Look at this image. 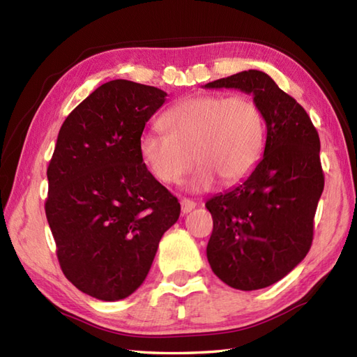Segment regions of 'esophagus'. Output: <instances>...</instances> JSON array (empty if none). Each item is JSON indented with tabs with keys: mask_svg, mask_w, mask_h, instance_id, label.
Wrapping results in <instances>:
<instances>
[{
	"mask_svg": "<svg viewBox=\"0 0 357 357\" xmlns=\"http://www.w3.org/2000/svg\"><path fill=\"white\" fill-rule=\"evenodd\" d=\"M196 207V202H193L192 199H181V211H183V215L190 213V211Z\"/></svg>",
	"mask_w": 357,
	"mask_h": 357,
	"instance_id": "1",
	"label": "esophagus"
}]
</instances>
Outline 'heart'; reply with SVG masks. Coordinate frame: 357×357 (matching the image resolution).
I'll return each mask as SVG.
<instances>
[{"label": "heart", "instance_id": "heart-1", "mask_svg": "<svg viewBox=\"0 0 357 357\" xmlns=\"http://www.w3.org/2000/svg\"><path fill=\"white\" fill-rule=\"evenodd\" d=\"M161 127L167 135H141L139 155L155 179L167 185L178 184L195 159L201 165L187 183L190 190H207L218 178L224 184L239 183L264 151V115L245 95L185 96L164 113Z\"/></svg>", "mask_w": 357, "mask_h": 357}]
</instances>
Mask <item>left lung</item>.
Returning <instances> with one entry per match:
<instances>
[{
	"mask_svg": "<svg viewBox=\"0 0 357 357\" xmlns=\"http://www.w3.org/2000/svg\"><path fill=\"white\" fill-rule=\"evenodd\" d=\"M204 87L252 93L267 126L264 156L253 172L206 204L213 218L211 270L236 290H259L287 276L312 247L324 190L319 135L304 107L261 70Z\"/></svg>",
	"mask_w": 357,
	"mask_h": 357,
	"instance_id": "left-lung-1",
	"label": "left lung"
}]
</instances>
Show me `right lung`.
Segmentation results:
<instances>
[{
	"label": "right lung",
	"instance_id": "obj_1",
	"mask_svg": "<svg viewBox=\"0 0 357 357\" xmlns=\"http://www.w3.org/2000/svg\"><path fill=\"white\" fill-rule=\"evenodd\" d=\"M165 96L151 86L109 81L73 109L58 133L45 216L64 276L100 301L138 290L181 213L139 155L144 127Z\"/></svg>",
	"mask_w": 357,
	"mask_h": 357
}]
</instances>
